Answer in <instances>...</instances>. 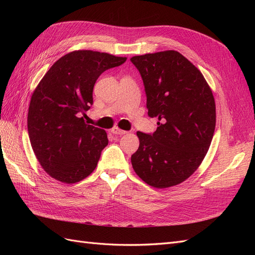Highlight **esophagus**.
<instances>
[{
  "mask_svg": "<svg viewBox=\"0 0 255 255\" xmlns=\"http://www.w3.org/2000/svg\"><path fill=\"white\" fill-rule=\"evenodd\" d=\"M112 133L116 134V135H125V134H127V130L120 129L118 128H112Z\"/></svg>",
  "mask_w": 255,
  "mask_h": 255,
  "instance_id": "obj_1",
  "label": "esophagus"
}]
</instances>
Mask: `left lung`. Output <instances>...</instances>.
<instances>
[{"label": "left lung", "mask_w": 255, "mask_h": 255, "mask_svg": "<svg viewBox=\"0 0 255 255\" xmlns=\"http://www.w3.org/2000/svg\"><path fill=\"white\" fill-rule=\"evenodd\" d=\"M139 71L152 134L137 132L139 148L130 157L137 175L150 186L167 188L184 182L202 163L216 127L213 92L202 73L176 51L130 58Z\"/></svg>", "instance_id": "obj_1"}]
</instances>
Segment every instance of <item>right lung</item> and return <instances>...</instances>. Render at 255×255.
Segmentation results:
<instances>
[{
	"label": "right lung",
	"mask_w": 255,
	"mask_h": 255,
	"mask_svg": "<svg viewBox=\"0 0 255 255\" xmlns=\"http://www.w3.org/2000/svg\"><path fill=\"white\" fill-rule=\"evenodd\" d=\"M127 57L89 50L66 54L38 84L30 99L27 129L30 144L42 168L52 177L72 184L95 170L109 144L104 129L87 125L98 78Z\"/></svg>",
	"instance_id": "right-lung-1"
}]
</instances>
